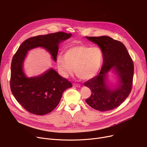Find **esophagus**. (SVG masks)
Returning <instances> with one entry per match:
<instances>
[{
    "label": "esophagus",
    "mask_w": 147,
    "mask_h": 147,
    "mask_svg": "<svg viewBox=\"0 0 147 147\" xmlns=\"http://www.w3.org/2000/svg\"><path fill=\"white\" fill-rule=\"evenodd\" d=\"M73 86H76V87H80V85L78 84H73Z\"/></svg>",
    "instance_id": "34e87169"
}]
</instances>
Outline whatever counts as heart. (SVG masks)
<instances>
[{
  "label": "heart",
  "instance_id": "b5f03b06",
  "mask_svg": "<svg viewBox=\"0 0 147 147\" xmlns=\"http://www.w3.org/2000/svg\"><path fill=\"white\" fill-rule=\"evenodd\" d=\"M103 61V53L100 47L80 44L68 48L64 56H58L57 63L64 77L73 74L75 68L76 74L88 80L98 73Z\"/></svg>",
  "mask_w": 147,
  "mask_h": 147
}]
</instances>
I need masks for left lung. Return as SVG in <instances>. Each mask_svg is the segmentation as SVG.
<instances>
[{"label":"left lung","instance_id":"1","mask_svg":"<svg viewBox=\"0 0 147 147\" xmlns=\"http://www.w3.org/2000/svg\"><path fill=\"white\" fill-rule=\"evenodd\" d=\"M98 44L103 53V64L100 73L84 83L91 91L86 100L93 109L101 112L118 107L129 96L132 89L134 65L132 59L124 44L107 36H86ZM113 68L120 78L119 85L111 90L105 84L106 74Z\"/></svg>","mask_w":147,"mask_h":147}]
</instances>
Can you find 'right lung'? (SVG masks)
Instances as JSON below:
<instances>
[{"mask_svg":"<svg viewBox=\"0 0 147 147\" xmlns=\"http://www.w3.org/2000/svg\"><path fill=\"white\" fill-rule=\"evenodd\" d=\"M71 36V34L58 32L31 37L22 43L14 54L11 66V90L29 112L37 115L51 112L59 104L63 92L73 85L52 68L38 77L28 78L22 68L28 51L38 47L45 48L56 61L59 44Z\"/></svg>","mask_w":147,"mask_h":147,"instance_id":"obj_1","label":"right lung"}]
</instances>
